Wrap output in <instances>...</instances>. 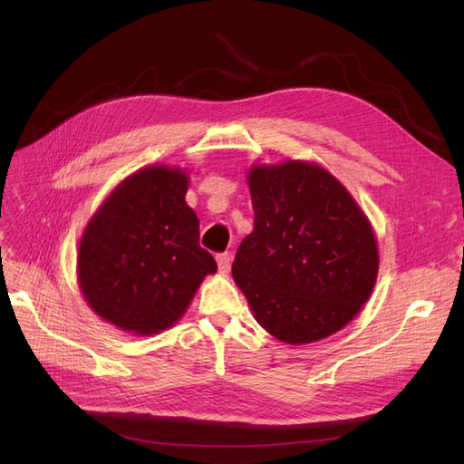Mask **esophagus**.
Segmentation results:
<instances>
[{"instance_id":"1","label":"esophagus","mask_w":464,"mask_h":464,"mask_svg":"<svg viewBox=\"0 0 464 464\" xmlns=\"http://www.w3.org/2000/svg\"><path fill=\"white\" fill-rule=\"evenodd\" d=\"M217 263H218V271L222 275H227L230 271V263H232V257L230 254H218L217 256Z\"/></svg>"}]
</instances>
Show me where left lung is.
<instances>
[{
    "label": "left lung",
    "instance_id": "1",
    "mask_svg": "<svg viewBox=\"0 0 464 464\" xmlns=\"http://www.w3.org/2000/svg\"><path fill=\"white\" fill-rule=\"evenodd\" d=\"M254 232L232 276L259 325L286 344H310L353 321L372 296L379 251L372 222L317 162L254 164Z\"/></svg>",
    "mask_w": 464,
    "mask_h": 464
}]
</instances>
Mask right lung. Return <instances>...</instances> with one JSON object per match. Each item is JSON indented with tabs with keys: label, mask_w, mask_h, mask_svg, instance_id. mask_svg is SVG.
Returning a JSON list of instances; mask_svg holds the SVG:
<instances>
[{
	"label": "right lung",
	"mask_w": 464,
	"mask_h": 464,
	"mask_svg": "<svg viewBox=\"0 0 464 464\" xmlns=\"http://www.w3.org/2000/svg\"><path fill=\"white\" fill-rule=\"evenodd\" d=\"M189 176L152 164L114 188L79 240L77 283L91 310L133 334H157L186 314L217 261L199 246L186 203Z\"/></svg>",
	"instance_id": "1"
}]
</instances>
